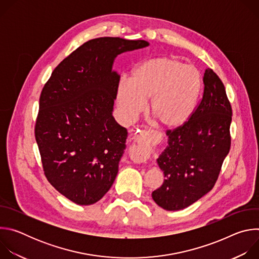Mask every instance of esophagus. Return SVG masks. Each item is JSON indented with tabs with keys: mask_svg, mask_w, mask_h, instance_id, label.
<instances>
[{
	"mask_svg": "<svg viewBox=\"0 0 259 259\" xmlns=\"http://www.w3.org/2000/svg\"><path fill=\"white\" fill-rule=\"evenodd\" d=\"M159 143V137L155 134L137 135L135 143L131 146V156L137 161H145L152 153V146Z\"/></svg>",
	"mask_w": 259,
	"mask_h": 259,
	"instance_id": "esophagus-1",
	"label": "esophagus"
}]
</instances>
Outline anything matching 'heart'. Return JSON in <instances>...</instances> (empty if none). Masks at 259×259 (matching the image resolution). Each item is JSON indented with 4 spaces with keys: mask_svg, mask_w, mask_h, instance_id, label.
Returning <instances> with one entry per match:
<instances>
[{
    "mask_svg": "<svg viewBox=\"0 0 259 259\" xmlns=\"http://www.w3.org/2000/svg\"><path fill=\"white\" fill-rule=\"evenodd\" d=\"M202 75L193 65L175 57L161 56L136 65L130 79H121L116 100L122 116L130 121L149 101L147 112L166 130L178 129L192 117L202 91Z\"/></svg>",
    "mask_w": 259,
    "mask_h": 259,
    "instance_id": "b5f03b06",
    "label": "heart"
}]
</instances>
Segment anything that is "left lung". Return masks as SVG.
<instances>
[{
	"mask_svg": "<svg viewBox=\"0 0 259 259\" xmlns=\"http://www.w3.org/2000/svg\"><path fill=\"white\" fill-rule=\"evenodd\" d=\"M203 98L190 120L168 130V145L157 159L164 173L153 192L157 205L167 211L189 207L209 193L231 147L232 106L219 77L207 68Z\"/></svg>",
	"mask_w": 259,
	"mask_h": 259,
	"instance_id": "left-lung-1",
	"label": "left lung"
}]
</instances>
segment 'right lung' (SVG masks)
<instances>
[{
    "instance_id": "right-lung-1",
    "label": "right lung",
    "mask_w": 259,
    "mask_h": 259,
    "mask_svg": "<svg viewBox=\"0 0 259 259\" xmlns=\"http://www.w3.org/2000/svg\"><path fill=\"white\" fill-rule=\"evenodd\" d=\"M150 45L103 36L90 40L53 70L40 97L34 135L52 187L78 205L98 202L112 188L127 129L113 116L118 55Z\"/></svg>"
}]
</instances>
